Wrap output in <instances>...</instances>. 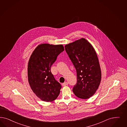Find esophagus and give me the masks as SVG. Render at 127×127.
<instances>
[{"instance_id": "esophagus-1", "label": "esophagus", "mask_w": 127, "mask_h": 127, "mask_svg": "<svg viewBox=\"0 0 127 127\" xmlns=\"http://www.w3.org/2000/svg\"><path fill=\"white\" fill-rule=\"evenodd\" d=\"M68 83L67 82H65V83H62V86H66V85H68Z\"/></svg>"}]
</instances>
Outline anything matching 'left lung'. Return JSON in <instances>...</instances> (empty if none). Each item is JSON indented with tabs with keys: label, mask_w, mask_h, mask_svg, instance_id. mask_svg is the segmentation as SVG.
<instances>
[{
	"label": "left lung",
	"mask_w": 127,
	"mask_h": 127,
	"mask_svg": "<svg viewBox=\"0 0 127 127\" xmlns=\"http://www.w3.org/2000/svg\"><path fill=\"white\" fill-rule=\"evenodd\" d=\"M65 50L76 71L77 83L73 89L82 99L92 96L101 80V71L96 53L87 40L81 38L66 44Z\"/></svg>",
	"instance_id": "8db88e82"
}]
</instances>
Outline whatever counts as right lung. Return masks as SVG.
Returning <instances> with one entry per match:
<instances>
[{"mask_svg":"<svg viewBox=\"0 0 127 127\" xmlns=\"http://www.w3.org/2000/svg\"><path fill=\"white\" fill-rule=\"evenodd\" d=\"M64 50L62 44H42L31 55L28 66V81L32 91L42 100L53 101L60 94L61 85L55 79L51 67Z\"/></svg>","mask_w":127,"mask_h":127,"instance_id":"1","label":"right lung"}]
</instances>
